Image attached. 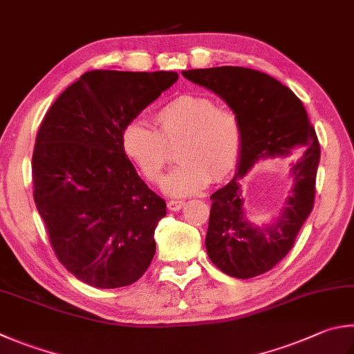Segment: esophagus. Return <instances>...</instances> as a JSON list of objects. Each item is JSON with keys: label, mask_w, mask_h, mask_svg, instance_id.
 Here are the masks:
<instances>
[{"label": "esophagus", "mask_w": 354, "mask_h": 354, "mask_svg": "<svg viewBox=\"0 0 354 354\" xmlns=\"http://www.w3.org/2000/svg\"><path fill=\"white\" fill-rule=\"evenodd\" d=\"M184 204H185V201H183V199H171V201L167 203V207H169L170 210L178 212L184 207Z\"/></svg>", "instance_id": "esophagus-1"}]
</instances>
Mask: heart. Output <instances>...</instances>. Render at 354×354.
<instances>
[{"mask_svg":"<svg viewBox=\"0 0 354 354\" xmlns=\"http://www.w3.org/2000/svg\"><path fill=\"white\" fill-rule=\"evenodd\" d=\"M156 130L131 122L122 131V150L147 181L159 184L170 162L169 147L179 142L181 159L164 181L170 195L184 196L204 189L214 178H226L239 162L241 120L230 108L199 94L178 95L155 114Z\"/></svg>","mask_w":354,"mask_h":354,"instance_id":"b5f03b06","label":"heart"}]
</instances>
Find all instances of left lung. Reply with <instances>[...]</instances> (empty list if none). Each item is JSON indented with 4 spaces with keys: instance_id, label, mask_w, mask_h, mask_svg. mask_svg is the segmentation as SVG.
<instances>
[{
    "instance_id": "obj_1",
    "label": "left lung",
    "mask_w": 354,
    "mask_h": 354,
    "mask_svg": "<svg viewBox=\"0 0 354 354\" xmlns=\"http://www.w3.org/2000/svg\"><path fill=\"white\" fill-rule=\"evenodd\" d=\"M185 79L210 89L239 114L243 145L232 181L212 199L205 249L212 263L235 279L265 274L292 249L311 214L320 145L304 104L288 86L260 71L218 66L183 71ZM304 148L293 163V189L277 221L259 228L243 216L241 179L261 157Z\"/></svg>"
}]
</instances>
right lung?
Instances as JSON below:
<instances>
[{
  "label": "right lung",
  "mask_w": 354,
  "mask_h": 354,
  "mask_svg": "<svg viewBox=\"0 0 354 354\" xmlns=\"http://www.w3.org/2000/svg\"><path fill=\"white\" fill-rule=\"evenodd\" d=\"M178 80L173 71H88L44 115L32 155L34 201L57 259L95 288L142 277L165 201L122 150V131Z\"/></svg>",
  "instance_id": "add662e5"
}]
</instances>
